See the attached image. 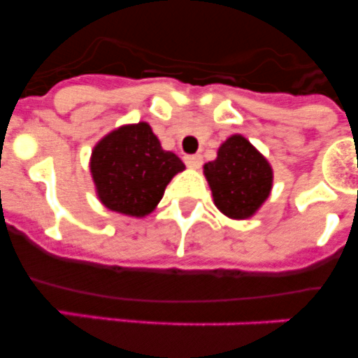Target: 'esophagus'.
<instances>
[{"instance_id": "obj_1", "label": "esophagus", "mask_w": 358, "mask_h": 358, "mask_svg": "<svg viewBox=\"0 0 358 358\" xmlns=\"http://www.w3.org/2000/svg\"><path fill=\"white\" fill-rule=\"evenodd\" d=\"M185 163L186 166H189V169H199V166L202 164V157L197 156V154H195V156H186Z\"/></svg>"}]
</instances>
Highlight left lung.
Masks as SVG:
<instances>
[{
  "mask_svg": "<svg viewBox=\"0 0 358 358\" xmlns=\"http://www.w3.org/2000/svg\"><path fill=\"white\" fill-rule=\"evenodd\" d=\"M217 208L231 218H248L273 188V169L243 136H231L217 159L204 164Z\"/></svg>",
  "mask_w": 358,
  "mask_h": 358,
  "instance_id": "1",
  "label": "left lung"
}]
</instances>
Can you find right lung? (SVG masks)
Masks as SVG:
<instances>
[{"label": "right lung", "instance_id": "1", "mask_svg": "<svg viewBox=\"0 0 358 358\" xmlns=\"http://www.w3.org/2000/svg\"><path fill=\"white\" fill-rule=\"evenodd\" d=\"M185 164L161 148L145 122L113 131L94 147L91 173L100 201L109 210L143 217L157 206L164 188Z\"/></svg>", "mask_w": 358, "mask_h": 358}]
</instances>
